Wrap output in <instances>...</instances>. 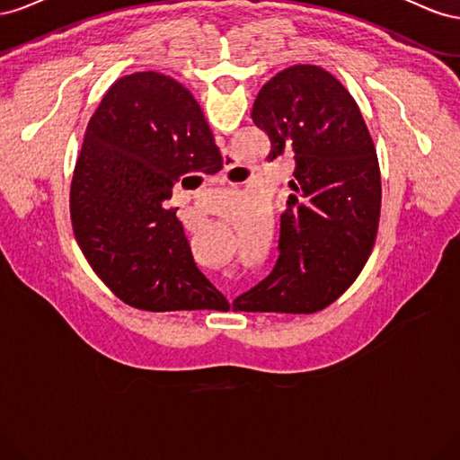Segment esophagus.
Instances as JSON below:
<instances>
[{
    "label": "esophagus",
    "instance_id": "1",
    "mask_svg": "<svg viewBox=\"0 0 460 460\" xmlns=\"http://www.w3.org/2000/svg\"><path fill=\"white\" fill-rule=\"evenodd\" d=\"M218 182H225V178H220V180H218Z\"/></svg>",
    "mask_w": 460,
    "mask_h": 460
}]
</instances>
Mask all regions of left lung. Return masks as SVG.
I'll use <instances>...</instances> for the list:
<instances>
[{"instance_id": "1", "label": "left lung", "mask_w": 460, "mask_h": 460, "mask_svg": "<svg viewBox=\"0 0 460 460\" xmlns=\"http://www.w3.org/2000/svg\"><path fill=\"white\" fill-rule=\"evenodd\" d=\"M252 119L269 136V157L294 153V193L280 217L272 272L232 307L323 311L355 282L378 232L382 182L370 132L351 93L314 65L270 78Z\"/></svg>"}]
</instances>
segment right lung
Masks as SVG:
<instances>
[{
    "label": "right lung",
    "instance_id": "add662e5",
    "mask_svg": "<svg viewBox=\"0 0 460 460\" xmlns=\"http://www.w3.org/2000/svg\"><path fill=\"white\" fill-rule=\"evenodd\" d=\"M222 169L201 107L161 73L117 80L90 119L71 184L76 242L107 288L136 309L226 311L191 255L172 186Z\"/></svg>",
    "mask_w": 460,
    "mask_h": 460
}]
</instances>
